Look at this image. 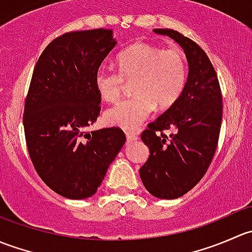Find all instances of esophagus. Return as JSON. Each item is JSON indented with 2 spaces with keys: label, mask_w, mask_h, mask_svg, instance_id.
<instances>
[{
  "label": "esophagus",
  "mask_w": 252,
  "mask_h": 252,
  "mask_svg": "<svg viewBox=\"0 0 252 252\" xmlns=\"http://www.w3.org/2000/svg\"><path fill=\"white\" fill-rule=\"evenodd\" d=\"M139 139V133H134V131H128L126 133V140L128 142L130 141H135Z\"/></svg>",
  "instance_id": "obj_1"
}]
</instances>
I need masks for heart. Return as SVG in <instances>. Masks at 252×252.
<instances>
[{
  "label": "heart",
  "instance_id": "heart-1",
  "mask_svg": "<svg viewBox=\"0 0 252 252\" xmlns=\"http://www.w3.org/2000/svg\"><path fill=\"white\" fill-rule=\"evenodd\" d=\"M118 72L98 68L94 77L96 91L106 102H116L124 81L133 80L134 95L106 112L108 124L133 130L152 113L155 107L166 108L177 101L187 79V62L179 50H163L139 42L122 51L117 57Z\"/></svg>",
  "mask_w": 252,
  "mask_h": 252
}]
</instances>
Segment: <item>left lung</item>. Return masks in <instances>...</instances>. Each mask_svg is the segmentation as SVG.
<instances>
[{"label": "left lung", "mask_w": 252, "mask_h": 252, "mask_svg": "<svg viewBox=\"0 0 252 252\" xmlns=\"http://www.w3.org/2000/svg\"><path fill=\"white\" fill-rule=\"evenodd\" d=\"M173 39L185 53L188 78L177 101L141 134L150 156L140 168L147 191L177 199L191 190L210 167L222 124V94L212 63L192 40L172 29H154ZM173 127L169 137L161 131Z\"/></svg>", "instance_id": "obj_1"}]
</instances>
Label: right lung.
Masks as SVG:
<instances>
[{
  "label": "right lung",
  "mask_w": 252,
  "mask_h": 252,
  "mask_svg": "<svg viewBox=\"0 0 252 252\" xmlns=\"http://www.w3.org/2000/svg\"><path fill=\"white\" fill-rule=\"evenodd\" d=\"M117 40L110 29L62 35L37 60L25 100V140L45 184L67 199L97 191L126 142L119 128L86 133L100 114L94 77Z\"/></svg>",
  "instance_id": "obj_1"
}]
</instances>
